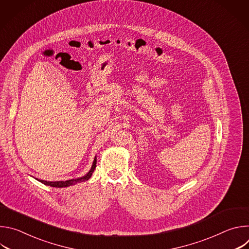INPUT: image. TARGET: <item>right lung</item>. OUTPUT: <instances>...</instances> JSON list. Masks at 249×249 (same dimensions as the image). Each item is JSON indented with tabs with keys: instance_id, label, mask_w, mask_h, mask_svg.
<instances>
[{
	"instance_id": "right-lung-1",
	"label": "right lung",
	"mask_w": 249,
	"mask_h": 249,
	"mask_svg": "<svg viewBox=\"0 0 249 249\" xmlns=\"http://www.w3.org/2000/svg\"><path fill=\"white\" fill-rule=\"evenodd\" d=\"M95 166H96V158H94V160H93V163H92V166L90 168V170L89 171V173L87 175H85L84 177H81V178H78V179H71V180H66V181H45V180H38L40 181L41 183L45 184V185H48V186H52V187H67V186H70V185H74L78 182H82V181H85V180H89L90 178V176L92 174V172L94 171L95 169Z\"/></svg>"
}]
</instances>
